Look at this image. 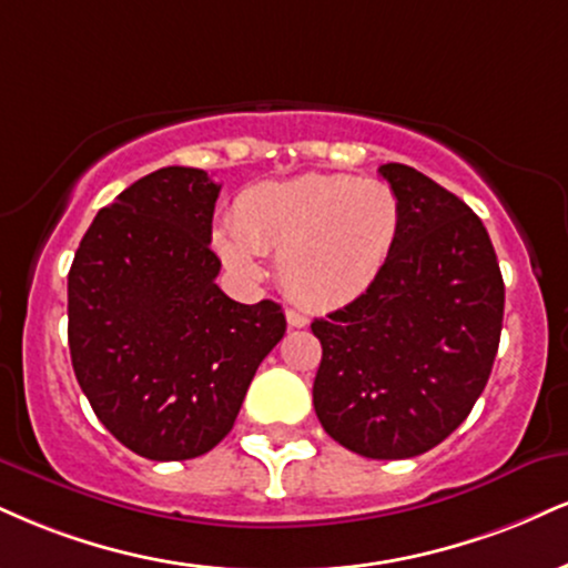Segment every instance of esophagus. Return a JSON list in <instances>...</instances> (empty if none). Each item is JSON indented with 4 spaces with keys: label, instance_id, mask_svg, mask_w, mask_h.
Listing matches in <instances>:
<instances>
[{
    "label": "esophagus",
    "instance_id": "1",
    "mask_svg": "<svg viewBox=\"0 0 568 568\" xmlns=\"http://www.w3.org/2000/svg\"><path fill=\"white\" fill-rule=\"evenodd\" d=\"M285 317H288V325L291 327H306L310 325V317H306V314L302 312V310H285Z\"/></svg>",
    "mask_w": 568,
    "mask_h": 568
}]
</instances>
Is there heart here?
Returning a JSON list of instances; mask_svg holds the SVG:
<instances>
[{
    "mask_svg": "<svg viewBox=\"0 0 568 568\" xmlns=\"http://www.w3.org/2000/svg\"><path fill=\"white\" fill-rule=\"evenodd\" d=\"M399 230L402 201L392 184L306 172L245 187L211 243L243 275H258V254H277L280 283L293 298L338 306L381 277Z\"/></svg>",
    "mask_w": 568,
    "mask_h": 568,
    "instance_id": "heart-1",
    "label": "heart"
}]
</instances>
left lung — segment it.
<instances>
[{
    "instance_id": "8db88e82",
    "label": "left lung",
    "mask_w": 568,
    "mask_h": 568,
    "mask_svg": "<svg viewBox=\"0 0 568 568\" xmlns=\"http://www.w3.org/2000/svg\"><path fill=\"white\" fill-rule=\"evenodd\" d=\"M381 176L402 201L399 241L381 277L312 323L323 344L314 413L373 460L428 453L468 418L503 331L505 285L481 219L405 163Z\"/></svg>"
}]
</instances>
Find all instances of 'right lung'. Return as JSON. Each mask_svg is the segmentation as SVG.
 <instances>
[{
  "mask_svg": "<svg viewBox=\"0 0 568 568\" xmlns=\"http://www.w3.org/2000/svg\"><path fill=\"white\" fill-rule=\"evenodd\" d=\"M222 184L166 166L100 209L68 272V346L102 426L148 460H190L230 434L285 333L280 304L216 285Z\"/></svg>",
  "mask_w": 568,
  "mask_h": 568,
  "instance_id": "right-lung-1",
  "label": "right lung"
}]
</instances>
